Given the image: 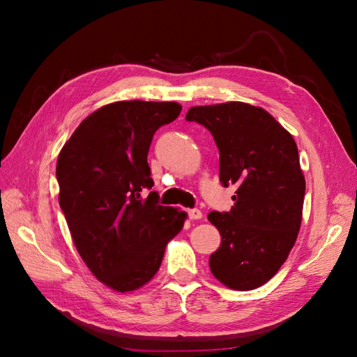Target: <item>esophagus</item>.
<instances>
[{
    "label": "esophagus",
    "instance_id": "1",
    "mask_svg": "<svg viewBox=\"0 0 357 357\" xmlns=\"http://www.w3.org/2000/svg\"><path fill=\"white\" fill-rule=\"evenodd\" d=\"M188 215H189V219H192V220H198V219L202 218V213L198 208H189Z\"/></svg>",
    "mask_w": 357,
    "mask_h": 357
}]
</instances>
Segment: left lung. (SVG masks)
<instances>
[{
  "mask_svg": "<svg viewBox=\"0 0 357 357\" xmlns=\"http://www.w3.org/2000/svg\"><path fill=\"white\" fill-rule=\"evenodd\" d=\"M186 121L211 132L222 185L236 186L234 207L208 214L222 236L211 273L229 289H256L277 274L301 228L305 178L295 139L268 112L245 102L192 107Z\"/></svg>",
  "mask_w": 357,
  "mask_h": 357,
  "instance_id": "left-lung-1",
  "label": "left lung"
}]
</instances>
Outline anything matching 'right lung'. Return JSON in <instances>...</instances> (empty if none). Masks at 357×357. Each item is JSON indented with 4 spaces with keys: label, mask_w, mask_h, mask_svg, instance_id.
<instances>
[{
    "label": "right lung",
    "mask_w": 357,
    "mask_h": 357,
    "mask_svg": "<svg viewBox=\"0 0 357 357\" xmlns=\"http://www.w3.org/2000/svg\"><path fill=\"white\" fill-rule=\"evenodd\" d=\"M177 102L119 101L89 114L63 144L59 205L79 255L101 283L131 291L153 278L186 213L159 205L147 153Z\"/></svg>",
    "instance_id": "right-lung-1"
}]
</instances>
